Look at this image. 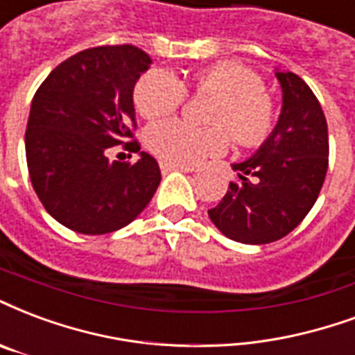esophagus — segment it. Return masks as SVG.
<instances>
[{
	"label": "esophagus",
	"instance_id": "1",
	"mask_svg": "<svg viewBox=\"0 0 355 355\" xmlns=\"http://www.w3.org/2000/svg\"><path fill=\"white\" fill-rule=\"evenodd\" d=\"M159 169L162 173H171V171H182V173H196L198 169L193 167H186V165H177V164H167V162H159Z\"/></svg>",
	"mask_w": 355,
	"mask_h": 355
}]
</instances>
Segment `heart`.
<instances>
[{"label":"heart","mask_w":355,"mask_h":355,"mask_svg":"<svg viewBox=\"0 0 355 355\" xmlns=\"http://www.w3.org/2000/svg\"><path fill=\"white\" fill-rule=\"evenodd\" d=\"M188 90L216 99L209 111V122L216 125L199 128L180 118L150 125L146 144L162 162L201 164L222 154L231 137L244 148H258L275 133L278 118L275 97L265 90L263 78L256 71L239 62L201 67L186 83L171 71H146L133 88V103L141 116L157 120L180 109Z\"/></svg>","instance_id":"b5f03b06"}]
</instances>
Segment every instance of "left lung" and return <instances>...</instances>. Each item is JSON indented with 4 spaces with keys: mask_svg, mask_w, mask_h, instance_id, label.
<instances>
[{
    "mask_svg": "<svg viewBox=\"0 0 355 355\" xmlns=\"http://www.w3.org/2000/svg\"><path fill=\"white\" fill-rule=\"evenodd\" d=\"M282 112L271 139L250 159L233 165L237 178L209 211L231 241L267 244L297 227L316 203L329 164L322 105L295 73H277Z\"/></svg>",
    "mask_w": 355,
    "mask_h": 355,
    "instance_id": "1",
    "label": "left lung"
}]
</instances>
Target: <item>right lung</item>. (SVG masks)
I'll return each instance as SVG.
<instances>
[{
  "label": "right lung",
  "instance_id": "right-lung-1",
  "mask_svg": "<svg viewBox=\"0 0 355 355\" xmlns=\"http://www.w3.org/2000/svg\"><path fill=\"white\" fill-rule=\"evenodd\" d=\"M150 64L133 44L94 46L62 62L35 92L26 130L30 180L65 227L84 235L120 230L157 190L162 173L150 154L141 152L137 162L107 157L116 144L141 150L133 88Z\"/></svg>",
  "mask_w": 355,
  "mask_h": 355
}]
</instances>
